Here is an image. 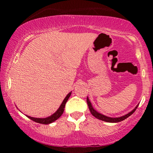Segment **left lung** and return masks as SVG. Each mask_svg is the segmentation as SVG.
<instances>
[{
	"label": "left lung",
	"instance_id": "obj_1",
	"mask_svg": "<svg viewBox=\"0 0 153 153\" xmlns=\"http://www.w3.org/2000/svg\"><path fill=\"white\" fill-rule=\"evenodd\" d=\"M86 101H87L88 106L89 110H90L91 114L94 116V117H96V119H100V120L104 121V122H110V123H117V122H122V121L124 120V119H126L127 118H128V117H129V116H131L133 113H134L135 111H136L137 108V106H137L134 108V109L131 111V112L128 113L127 114H126V115H124V116H122V117H117V118H111V117H106V116H104V115L101 114H100V113H99V112L96 111L95 110L94 108H93L92 105H91L90 101H89L88 98V97H87Z\"/></svg>",
	"mask_w": 153,
	"mask_h": 153
}]
</instances>
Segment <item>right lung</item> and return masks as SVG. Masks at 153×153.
<instances>
[{
	"instance_id": "obj_1",
	"label": "right lung",
	"mask_w": 153,
	"mask_h": 153,
	"mask_svg": "<svg viewBox=\"0 0 153 153\" xmlns=\"http://www.w3.org/2000/svg\"><path fill=\"white\" fill-rule=\"evenodd\" d=\"M71 92L69 93V94L67 95L64 101H62V104L60 105V106H59V108L57 109V111H56L54 114H53L52 116H50V117H47V118H43V119L34 118V117H29V116H27V117L31 119L32 121H34L35 122L39 123V124H48L54 122V121L57 120V119L59 118V117H61V115L63 114V111H64V109H65V103L67 102V101L68 100V99H69L70 96H71Z\"/></svg>"
}]
</instances>
